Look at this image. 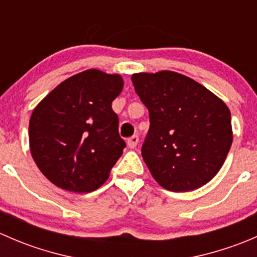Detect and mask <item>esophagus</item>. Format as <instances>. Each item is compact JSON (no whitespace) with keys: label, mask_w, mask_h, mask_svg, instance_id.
<instances>
[{"label":"esophagus","mask_w":257,"mask_h":257,"mask_svg":"<svg viewBox=\"0 0 257 257\" xmlns=\"http://www.w3.org/2000/svg\"><path fill=\"white\" fill-rule=\"evenodd\" d=\"M138 142H139V137L138 136H133V137H131V138L128 139V142H126V143H128L129 148H132V149H133V148L137 147Z\"/></svg>","instance_id":"esophagus-1"}]
</instances>
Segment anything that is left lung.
<instances>
[{
	"label": "left lung",
	"mask_w": 257,
	"mask_h": 257,
	"mask_svg": "<svg viewBox=\"0 0 257 257\" xmlns=\"http://www.w3.org/2000/svg\"><path fill=\"white\" fill-rule=\"evenodd\" d=\"M132 82L149 110L142 155L153 177L170 191L205 185L231 147L229 108L205 87L175 72L133 74Z\"/></svg>",
	"instance_id": "left-lung-1"
}]
</instances>
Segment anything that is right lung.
Segmentation results:
<instances>
[{
    "label": "right lung",
    "mask_w": 257,
    "mask_h": 257,
    "mask_svg": "<svg viewBox=\"0 0 257 257\" xmlns=\"http://www.w3.org/2000/svg\"><path fill=\"white\" fill-rule=\"evenodd\" d=\"M121 89L118 74L88 69L57 85L33 110L31 153L54 185L89 193L109 177L125 148L112 109Z\"/></svg>",
    "instance_id": "add662e5"
}]
</instances>
